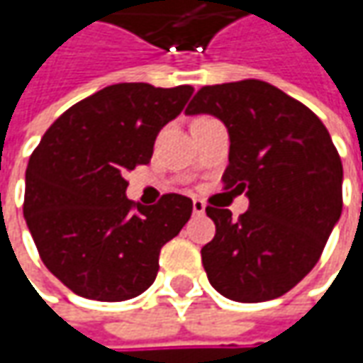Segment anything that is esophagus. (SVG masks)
<instances>
[{"label":"esophagus","mask_w":363,"mask_h":363,"mask_svg":"<svg viewBox=\"0 0 363 363\" xmlns=\"http://www.w3.org/2000/svg\"><path fill=\"white\" fill-rule=\"evenodd\" d=\"M191 208H194V214H196V216H203V214H206V203H203L202 200H194V202H191Z\"/></svg>","instance_id":"esophagus-1"}]
</instances>
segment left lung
Listing matches in <instances>:
<instances>
[{
  "mask_svg": "<svg viewBox=\"0 0 363 363\" xmlns=\"http://www.w3.org/2000/svg\"><path fill=\"white\" fill-rule=\"evenodd\" d=\"M186 115L224 123L230 153L222 179L248 198L238 220L206 208L216 224L202 248L210 285L238 303L285 295L317 264L342 216L343 167L325 125L262 80L203 86Z\"/></svg>",
  "mask_w": 363,
  "mask_h": 363,
  "instance_id": "obj_1",
  "label": "left lung"
}]
</instances>
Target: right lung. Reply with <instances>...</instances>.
Returning a JSON list of instances; mask_svg holds the SVG:
<instances>
[{
    "mask_svg": "<svg viewBox=\"0 0 363 363\" xmlns=\"http://www.w3.org/2000/svg\"><path fill=\"white\" fill-rule=\"evenodd\" d=\"M194 89L121 82L54 121L26 169L23 218L42 262L72 293L127 301L153 285L160 250L186 226L191 200L127 198V172L149 163L157 133Z\"/></svg>",
    "mask_w": 363,
    "mask_h": 363,
    "instance_id": "right-lung-1",
    "label": "right lung"
}]
</instances>
